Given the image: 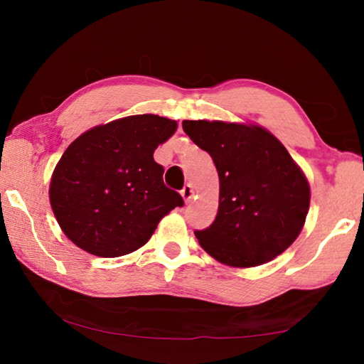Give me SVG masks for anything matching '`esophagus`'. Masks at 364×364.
Instances as JSON below:
<instances>
[{
    "instance_id": "1",
    "label": "esophagus",
    "mask_w": 364,
    "mask_h": 364,
    "mask_svg": "<svg viewBox=\"0 0 364 364\" xmlns=\"http://www.w3.org/2000/svg\"><path fill=\"white\" fill-rule=\"evenodd\" d=\"M181 196H183V199H184V202H191V199H193V196H194V189H193V186H191V184H186V186H184L183 189H181Z\"/></svg>"
}]
</instances>
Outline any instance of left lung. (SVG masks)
I'll return each instance as SVG.
<instances>
[{"label": "left lung", "instance_id": "left-lung-1", "mask_svg": "<svg viewBox=\"0 0 364 364\" xmlns=\"http://www.w3.org/2000/svg\"><path fill=\"white\" fill-rule=\"evenodd\" d=\"M183 130L210 154L220 178L217 218L194 232L200 247L234 268L281 255L310 208V184L281 141L255 123L183 120Z\"/></svg>", "mask_w": 364, "mask_h": 364}]
</instances>
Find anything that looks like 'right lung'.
Wrapping results in <instances>:
<instances>
[{
  "mask_svg": "<svg viewBox=\"0 0 364 364\" xmlns=\"http://www.w3.org/2000/svg\"><path fill=\"white\" fill-rule=\"evenodd\" d=\"M176 127L154 114L130 115L91 128L67 147L53 171L49 202L73 244L104 258L132 254L184 204L154 160Z\"/></svg>",
  "mask_w": 364,
  "mask_h": 364,
  "instance_id": "1",
  "label": "right lung"
}]
</instances>
